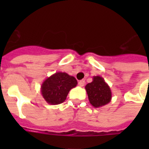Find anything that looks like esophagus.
Wrapping results in <instances>:
<instances>
[{"instance_id":"obj_1","label":"esophagus","mask_w":149,"mask_h":149,"mask_svg":"<svg viewBox=\"0 0 149 149\" xmlns=\"http://www.w3.org/2000/svg\"><path fill=\"white\" fill-rule=\"evenodd\" d=\"M85 81H84V80H81V81H79V83H78V84H79V86H84V85H85Z\"/></svg>"}]
</instances>
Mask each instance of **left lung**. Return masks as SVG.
Instances as JSON below:
<instances>
[{
	"label": "left lung",
	"instance_id": "left-lung-1",
	"mask_svg": "<svg viewBox=\"0 0 149 149\" xmlns=\"http://www.w3.org/2000/svg\"><path fill=\"white\" fill-rule=\"evenodd\" d=\"M89 103L94 107L98 108L107 104L112 98L110 86L101 76H94L93 81L85 86Z\"/></svg>",
	"mask_w": 149,
	"mask_h": 149
}]
</instances>
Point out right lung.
Instances as JSON below:
<instances>
[{
  "mask_svg": "<svg viewBox=\"0 0 149 149\" xmlns=\"http://www.w3.org/2000/svg\"><path fill=\"white\" fill-rule=\"evenodd\" d=\"M77 84V80L73 76L65 72H56L43 81L41 94L49 104H60L65 101L69 91Z\"/></svg>",
  "mask_w": 149,
  "mask_h": 149,
  "instance_id": "obj_1",
  "label": "right lung"
}]
</instances>
